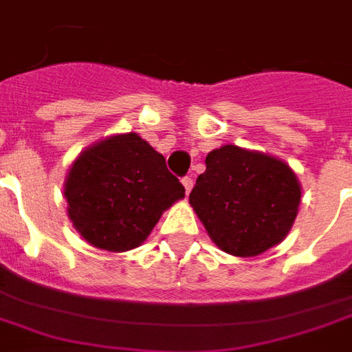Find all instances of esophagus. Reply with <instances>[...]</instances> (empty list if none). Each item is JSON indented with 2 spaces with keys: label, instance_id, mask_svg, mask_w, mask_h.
I'll return each instance as SVG.
<instances>
[{
  "label": "esophagus",
  "instance_id": "1",
  "mask_svg": "<svg viewBox=\"0 0 352 352\" xmlns=\"http://www.w3.org/2000/svg\"><path fill=\"white\" fill-rule=\"evenodd\" d=\"M182 184H184V187H186V192H191V189H192L191 176H184V178H182Z\"/></svg>",
  "mask_w": 352,
  "mask_h": 352
}]
</instances>
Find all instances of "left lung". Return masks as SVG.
Here are the masks:
<instances>
[{
	"label": "left lung",
	"instance_id": "left-lung-1",
	"mask_svg": "<svg viewBox=\"0 0 352 352\" xmlns=\"http://www.w3.org/2000/svg\"><path fill=\"white\" fill-rule=\"evenodd\" d=\"M189 202L217 247L248 258L286 237L300 186L284 161L226 144L208 154Z\"/></svg>",
	"mask_w": 352,
	"mask_h": 352
}]
</instances>
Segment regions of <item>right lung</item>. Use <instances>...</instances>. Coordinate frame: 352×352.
Listing matches in <instances>:
<instances>
[{
  "label": "right lung",
  "instance_id": "1",
  "mask_svg": "<svg viewBox=\"0 0 352 352\" xmlns=\"http://www.w3.org/2000/svg\"><path fill=\"white\" fill-rule=\"evenodd\" d=\"M186 189L137 133L98 142L74 161L65 184L68 217L87 241L111 252L139 247Z\"/></svg>",
  "mask_w": 352,
  "mask_h": 352
}]
</instances>
